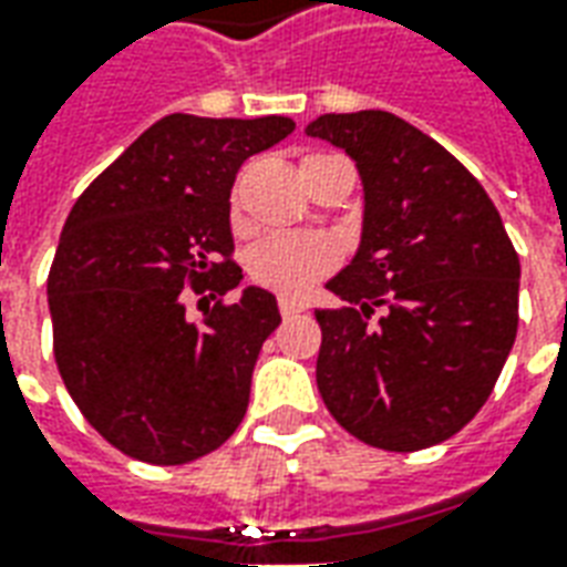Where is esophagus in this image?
<instances>
[{
	"label": "esophagus",
	"mask_w": 567,
	"mask_h": 567,
	"mask_svg": "<svg viewBox=\"0 0 567 567\" xmlns=\"http://www.w3.org/2000/svg\"><path fill=\"white\" fill-rule=\"evenodd\" d=\"M279 312H282V319H291V316H297V312H303V307H300L297 300L282 297V300H279Z\"/></svg>",
	"instance_id": "esophagus-1"
}]
</instances>
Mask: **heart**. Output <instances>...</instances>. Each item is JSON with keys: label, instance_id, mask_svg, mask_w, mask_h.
Listing matches in <instances>:
<instances>
[{"label": "heart", "instance_id": "heart-1", "mask_svg": "<svg viewBox=\"0 0 567 567\" xmlns=\"http://www.w3.org/2000/svg\"><path fill=\"white\" fill-rule=\"evenodd\" d=\"M324 157V154H309ZM248 276L276 295L300 297L337 267V248L328 239L300 234H270L248 248Z\"/></svg>", "mask_w": 567, "mask_h": 567}]
</instances>
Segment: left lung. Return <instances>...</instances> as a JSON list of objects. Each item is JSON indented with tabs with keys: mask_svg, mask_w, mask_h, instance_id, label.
<instances>
[{
	"mask_svg": "<svg viewBox=\"0 0 567 567\" xmlns=\"http://www.w3.org/2000/svg\"><path fill=\"white\" fill-rule=\"evenodd\" d=\"M309 136L355 161L361 248L319 309L316 382L331 416L377 450L416 452L486 404L519 324V255L483 185L392 112L321 115Z\"/></svg>",
	"mask_w": 567,
	"mask_h": 567,
	"instance_id": "obj_1",
	"label": "left lung"
}]
</instances>
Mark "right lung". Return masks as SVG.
<instances>
[{
    "label": "right lung",
    "mask_w": 567,
    "mask_h": 567,
    "mask_svg": "<svg viewBox=\"0 0 567 567\" xmlns=\"http://www.w3.org/2000/svg\"><path fill=\"white\" fill-rule=\"evenodd\" d=\"M295 130L282 115H166L75 199L48 272L56 370L81 416L130 458L187 464L246 416L251 370L279 328L276 297L224 303L239 166ZM219 295L203 322L184 291Z\"/></svg>",
    "instance_id": "add662e5"
}]
</instances>
